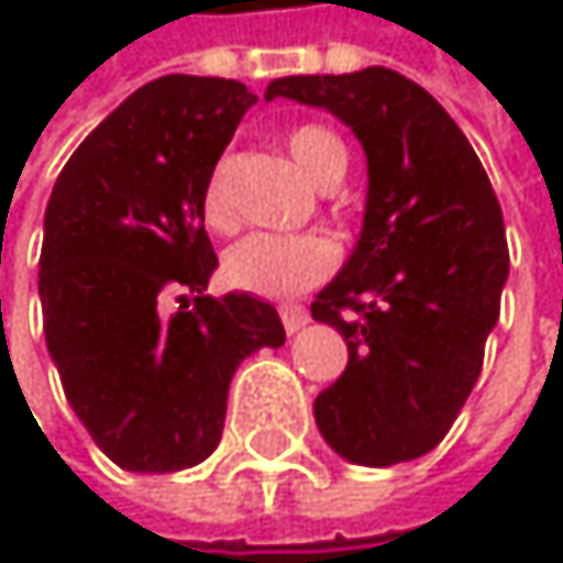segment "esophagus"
I'll use <instances>...</instances> for the list:
<instances>
[{
  "label": "esophagus",
  "mask_w": 563,
  "mask_h": 563,
  "mask_svg": "<svg viewBox=\"0 0 563 563\" xmlns=\"http://www.w3.org/2000/svg\"><path fill=\"white\" fill-rule=\"evenodd\" d=\"M279 320H284V328H287V334H297L303 323L310 320V313H307V307H300V303H284L279 307Z\"/></svg>",
  "instance_id": "1"
}]
</instances>
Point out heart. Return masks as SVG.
Returning a JSON list of instances; mask_svg holds the SVG:
<instances>
[{
  "mask_svg": "<svg viewBox=\"0 0 563 563\" xmlns=\"http://www.w3.org/2000/svg\"><path fill=\"white\" fill-rule=\"evenodd\" d=\"M287 155L300 175L320 188H331L347 172V155L334 134L303 124L287 134ZM202 216L209 229L232 232L240 225L229 199L225 165H219L202 188ZM341 263V246L323 232H253L225 253L222 273L243 294L284 300L320 287Z\"/></svg>",
  "mask_w": 563,
  "mask_h": 563,
  "instance_id": "b5f03b06",
  "label": "heart"
}]
</instances>
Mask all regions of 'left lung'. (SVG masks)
Instances as JSON below:
<instances>
[{
	"instance_id": "left-lung-1",
	"label": "left lung",
	"mask_w": 563,
	"mask_h": 563,
	"mask_svg": "<svg viewBox=\"0 0 563 563\" xmlns=\"http://www.w3.org/2000/svg\"><path fill=\"white\" fill-rule=\"evenodd\" d=\"M273 97L328 107L361 137L372 178L361 240L310 303L347 341L317 426L351 463L419 460L463 412L500 317L510 250L496 191L442 103L388 67L284 77Z\"/></svg>"
}]
</instances>
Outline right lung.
I'll use <instances>...</instances> for the list:
<instances>
[{"label":"right lung","mask_w":563,"mask_h":563,"mask_svg":"<svg viewBox=\"0 0 563 563\" xmlns=\"http://www.w3.org/2000/svg\"><path fill=\"white\" fill-rule=\"evenodd\" d=\"M253 103L240 80L158 77L87 134L53 185L43 334L77 419L121 470L202 463L240 361L287 341L266 300L202 294L219 263L202 188ZM168 299L183 307L168 314Z\"/></svg>","instance_id":"right-lung-1"}]
</instances>
